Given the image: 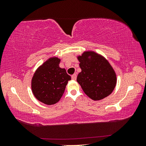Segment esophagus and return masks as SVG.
Returning <instances> with one entry per match:
<instances>
[{
    "instance_id": "1",
    "label": "esophagus",
    "mask_w": 146,
    "mask_h": 146,
    "mask_svg": "<svg viewBox=\"0 0 146 146\" xmlns=\"http://www.w3.org/2000/svg\"><path fill=\"white\" fill-rule=\"evenodd\" d=\"M76 76H77V75L76 74H74V75H73L72 76H71V78H72V80H76Z\"/></svg>"
}]
</instances>
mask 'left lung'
<instances>
[{
	"label": "left lung",
	"instance_id": "8db88e82",
	"mask_svg": "<svg viewBox=\"0 0 146 146\" xmlns=\"http://www.w3.org/2000/svg\"><path fill=\"white\" fill-rule=\"evenodd\" d=\"M81 72L76 81L84 92L93 100H100L113 92L117 84V75L104 56L92 50L76 56Z\"/></svg>",
	"mask_w": 146,
	"mask_h": 146
}]
</instances>
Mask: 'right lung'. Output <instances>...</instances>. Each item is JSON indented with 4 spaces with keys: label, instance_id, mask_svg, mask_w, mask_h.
Instances as JSON below:
<instances>
[{
    "label": "right lung",
    "instance_id": "right-lung-1",
    "mask_svg": "<svg viewBox=\"0 0 146 146\" xmlns=\"http://www.w3.org/2000/svg\"><path fill=\"white\" fill-rule=\"evenodd\" d=\"M60 59L51 56L35 71L31 87L34 97L46 105L57 103L65 91L71 76L59 66Z\"/></svg>",
    "mask_w": 146,
    "mask_h": 146
}]
</instances>
